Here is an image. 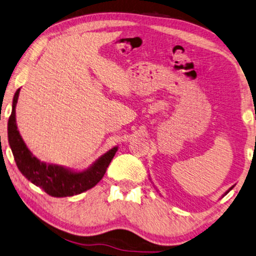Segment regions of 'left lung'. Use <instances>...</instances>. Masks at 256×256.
<instances>
[{
  "label": "left lung",
  "instance_id": "left-lung-1",
  "mask_svg": "<svg viewBox=\"0 0 256 256\" xmlns=\"http://www.w3.org/2000/svg\"><path fill=\"white\" fill-rule=\"evenodd\" d=\"M230 190H231V188H230Z\"/></svg>",
  "mask_w": 256,
  "mask_h": 256
}]
</instances>
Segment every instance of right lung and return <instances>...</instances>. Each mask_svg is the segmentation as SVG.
I'll use <instances>...</instances> for the list:
<instances>
[{
	"instance_id": "1",
	"label": "right lung",
	"mask_w": 256,
	"mask_h": 256,
	"mask_svg": "<svg viewBox=\"0 0 256 256\" xmlns=\"http://www.w3.org/2000/svg\"><path fill=\"white\" fill-rule=\"evenodd\" d=\"M19 90L14 94L12 102V112L8 122V138L17 167L25 178L36 186H40L46 194L51 196H70L80 194L96 186L103 178L110 162L114 156L118 148H113L103 156H100L88 170L73 172L68 169L46 164L35 158L24 143L20 134L16 124V104H17Z\"/></svg>"
}]
</instances>
